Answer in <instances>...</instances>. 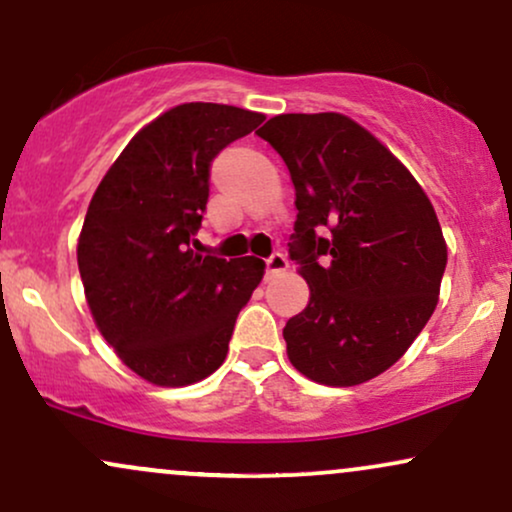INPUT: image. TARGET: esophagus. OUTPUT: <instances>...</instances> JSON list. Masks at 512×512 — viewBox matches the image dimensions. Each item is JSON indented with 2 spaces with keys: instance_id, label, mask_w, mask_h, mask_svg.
Listing matches in <instances>:
<instances>
[{
  "instance_id": "esophagus-1",
  "label": "esophagus",
  "mask_w": 512,
  "mask_h": 512,
  "mask_svg": "<svg viewBox=\"0 0 512 512\" xmlns=\"http://www.w3.org/2000/svg\"><path fill=\"white\" fill-rule=\"evenodd\" d=\"M267 276H274V274H281V272H286L288 269V260H286V255H281V252H274V255H269L267 257Z\"/></svg>"
}]
</instances>
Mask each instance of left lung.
<instances>
[{"label":"left lung","instance_id":"1","mask_svg":"<svg viewBox=\"0 0 512 512\" xmlns=\"http://www.w3.org/2000/svg\"><path fill=\"white\" fill-rule=\"evenodd\" d=\"M295 188L288 255L310 303L283 326L288 360L317 384L386 372L432 317L446 243L420 183L343 114H281L257 131Z\"/></svg>","mask_w":512,"mask_h":512}]
</instances>
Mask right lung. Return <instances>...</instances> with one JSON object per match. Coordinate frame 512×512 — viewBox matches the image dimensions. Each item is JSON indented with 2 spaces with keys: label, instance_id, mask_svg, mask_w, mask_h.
I'll return each instance as SVG.
<instances>
[{
  "label": "right lung",
  "instance_id": "right-lung-1",
  "mask_svg": "<svg viewBox=\"0 0 512 512\" xmlns=\"http://www.w3.org/2000/svg\"><path fill=\"white\" fill-rule=\"evenodd\" d=\"M262 121L229 104H178L135 135L92 195L78 240L85 298L104 341L150 384L217 372L262 281L257 257L193 250L214 157Z\"/></svg>",
  "mask_w": 512,
  "mask_h": 512
}]
</instances>
